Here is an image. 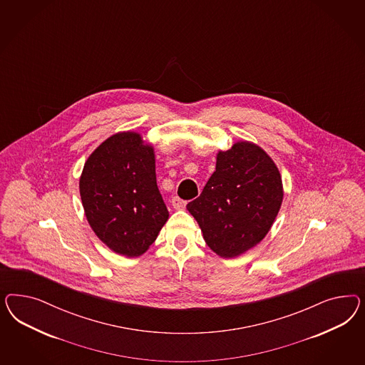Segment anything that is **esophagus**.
<instances>
[{
	"mask_svg": "<svg viewBox=\"0 0 365 365\" xmlns=\"http://www.w3.org/2000/svg\"><path fill=\"white\" fill-rule=\"evenodd\" d=\"M173 207H174L175 210H183V209L186 207V202H185L183 199L174 197V198H173Z\"/></svg>",
	"mask_w": 365,
	"mask_h": 365,
	"instance_id": "1",
	"label": "esophagus"
}]
</instances>
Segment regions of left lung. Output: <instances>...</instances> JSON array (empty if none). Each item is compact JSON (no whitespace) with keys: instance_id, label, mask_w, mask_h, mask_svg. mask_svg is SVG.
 Returning a JSON list of instances; mask_svg holds the SVG:
<instances>
[{"instance_id":"left-lung-1","label":"left lung","mask_w":365,"mask_h":365,"mask_svg":"<svg viewBox=\"0 0 365 365\" xmlns=\"http://www.w3.org/2000/svg\"><path fill=\"white\" fill-rule=\"evenodd\" d=\"M78 187L91 229L118 255H144L170 215L156 185L154 147L135 131L96 147Z\"/></svg>"}]
</instances>
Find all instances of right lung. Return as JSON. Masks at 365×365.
I'll list each match as a JSON object with an SVG mask.
<instances>
[{
  "instance_id": "add662e5",
  "label": "right lung",
  "mask_w": 365,
  "mask_h": 365,
  "mask_svg": "<svg viewBox=\"0 0 365 365\" xmlns=\"http://www.w3.org/2000/svg\"><path fill=\"white\" fill-rule=\"evenodd\" d=\"M282 199V179L273 159L253 142L240 140L218 151L215 171L186 207L211 250L235 258L265 238Z\"/></svg>"
}]
</instances>
